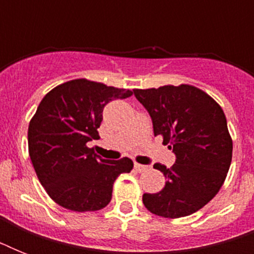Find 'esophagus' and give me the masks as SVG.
Returning <instances> with one entry per match:
<instances>
[{"instance_id":"obj_1","label":"esophagus","mask_w":254,"mask_h":254,"mask_svg":"<svg viewBox=\"0 0 254 254\" xmlns=\"http://www.w3.org/2000/svg\"><path fill=\"white\" fill-rule=\"evenodd\" d=\"M134 169L135 171H138V173H143V171H146L147 166H143V165H139V163H134Z\"/></svg>"}]
</instances>
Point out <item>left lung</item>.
<instances>
[{"label": "left lung", "instance_id": "1", "mask_svg": "<svg viewBox=\"0 0 254 254\" xmlns=\"http://www.w3.org/2000/svg\"><path fill=\"white\" fill-rule=\"evenodd\" d=\"M133 92L150 115L154 135H162L177 155L170 169L155 163L166 183L159 192L143 193V204L157 216H189L219 192L231 166L232 137L224 112L208 93L190 84Z\"/></svg>", "mask_w": 254, "mask_h": 254}]
</instances>
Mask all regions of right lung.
Wrapping results in <instances>:
<instances>
[{"label": "right lung", "instance_id": "right-lung-1", "mask_svg": "<svg viewBox=\"0 0 254 254\" xmlns=\"http://www.w3.org/2000/svg\"><path fill=\"white\" fill-rule=\"evenodd\" d=\"M131 95L130 89L73 79L42 99L29 124V155L55 203L76 212L99 211L109 204L113 183L120 174L130 173L133 161L100 158L87 142L100 138L104 107Z\"/></svg>", "mask_w": 254, "mask_h": 254}]
</instances>
